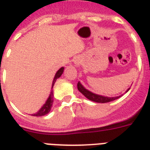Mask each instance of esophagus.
I'll list each match as a JSON object with an SVG mask.
<instances>
[{
    "instance_id": "obj_1",
    "label": "esophagus",
    "mask_w": 150,
    "mask_h": 150,
    "mask_svg": "<svg viewBox=\"0 0 150 150\" xmlns=\"http://www.w3.org/2000/svg\"><path fill=\"white\" fill-rule=\"evenodd\" d=\"M75 66H79L80 65V62L79 60H75Z\"/></svg>"
}]
</instances>
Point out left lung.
<instances>
[{"instance_id":"8db88e82","label":"left lung","mask_w":150,"mask_h":150,"mask_svg":"<svg viewBox=\"0 0 150 150\" xmlns=\"http://www.w3.org/2000/svg\"><path fill=\"white\" fill-rule=\"evenodd\" d=\"M78 89L81 94L84 95L86 96L88 99H89L91 101H93V102H96V103H109V102H112V101H114L117 98H120L122 96H116V97H107V96H99V95L95 94L93 92H90L88 90H87L86 88L84 87L82 85H81L80 82H78L77 84ZM129 88L126 91V92L129 90Z\"/></svg>"}]
</instances>
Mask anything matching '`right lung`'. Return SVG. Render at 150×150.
<instances>
[{"label":"right lung","mask_w":150,"mask_h":150,"mask_svg":"<svg viewBox=\"0 0 150 150\" xmlns=\"http://www.w3.org/2000/svg\"><path fill=\"white\" fill-rule=\"evenodd\" d=\"M63 71H64V67L61 68V69L56 72L55 75H54V80H53V83H52V88L54 86V84L56 81V80H57V79H58L61 75H62ZM52 104H53V92H52V91H51V93H50L49 97L47 98V101H46L45 103L44 104L43 106L41 107V109H40V110L38 111L37 113L32 114V115H34V116H43V115H46V114H47V113L51 111Z\"/></svg>","instance_id":"right-lung-1"}]
</instances>
